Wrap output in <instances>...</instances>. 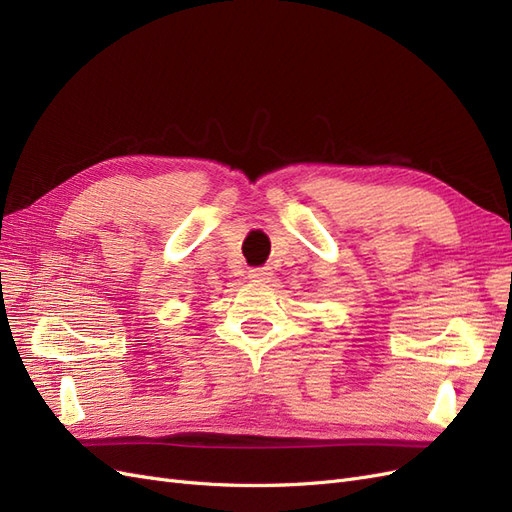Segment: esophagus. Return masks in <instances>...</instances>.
Here are the masks:
<instances>
[{"label": "esophagus", "mask_w": 512, "mask_h": 512, "mask_svg": "<svg viewBox=\"0 0 512 512\" xmlns=\"http://www.w3.org/2000/svg\"><path fill=\"white\" fill-rule=\"evenodd\" d=\"M271 275L273 273L269 269H252L250 271V280H254V282H269Z\"/></svg>", "instance_id": "34e87169"}]
</instances>
